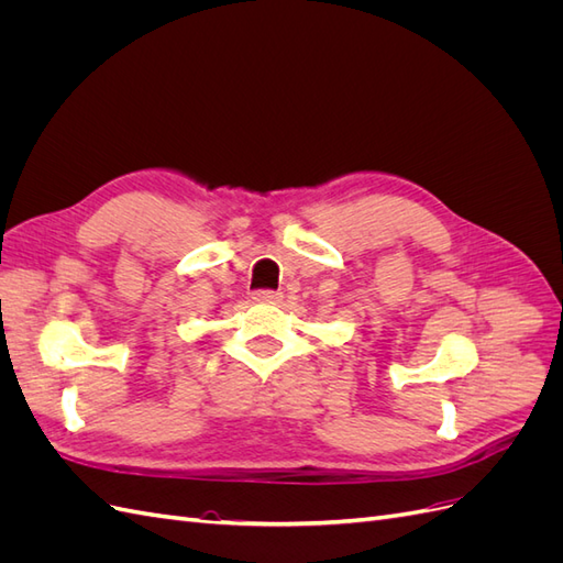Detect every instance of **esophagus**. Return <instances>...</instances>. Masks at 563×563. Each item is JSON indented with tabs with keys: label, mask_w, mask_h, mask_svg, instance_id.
Listing matches in <instances>:
<instances>
[{
	"label": "esophagus",
	"mask_w": 563,
	"mask_h": 563,
	"mask_svg": "<svg viewBox=\"0 0 563 563\" xmlns=\"http://www.w3.org/2000/svg\"><path fill=\"white\" fill-rule=\"evenodd\" d=\"M253 300L255 302H277V300H282V294L269 291V288H258V291H253Z\"/></svg>",
	"instance_id": "34e87169"
}]
</instances>
